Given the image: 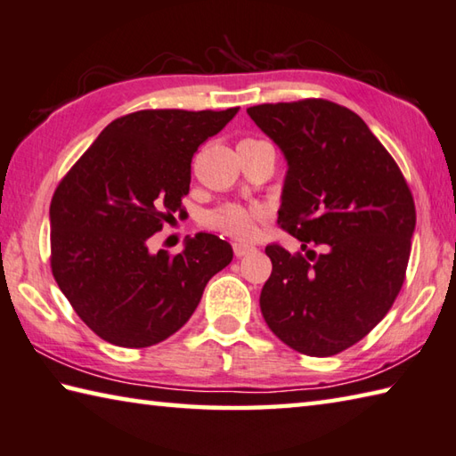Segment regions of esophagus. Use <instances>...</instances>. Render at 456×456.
Segmentation results:
<instances>
[{
    "label": "esophagus",
    "instance_id": "34e87169",
    "mask_svg": "<svg viewBox=\"0 0 456 456\" xmlns=\"http://www.w3.org/2000/svg\"><path fill=\"white\" fill-rule=\"evenodd\" d=\"M251 251H255V247L249 245V243H233L235 256H245V255H249Z\"/></svg>",
    "mask_w": 456,
    "mask_h": 456
}]
</instances>
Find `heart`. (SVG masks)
<instances>
[{
    "label": "heart",
    "mask_w": 456,
    "mask_h": 456,
    "mask_svg": "<svg viewBox=\"0 0 456 456\" xmlns=\"http://www.w3.org/2000/svg\"><path fill=\"white\" fill-rule=\"evenodd\" d=\"M259 143L256 139H243L241 145H253ZM263 211L256 209V207H245V205H221L217 209H213L211 213L205 215V225L215 231H221L229 237H237V239H247L255 235L256 231V223L261 221Z\"/></svg>",
    "instance_id": "obj_1"
}]
</instances>
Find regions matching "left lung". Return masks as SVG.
I'll return each instance as SVG.
<instances>
[{
	"label": "left lung",
	"instance_id": "8db88e82",
	"mask_svg": "<svg viewBox=\"0 0 456 456\" xmlns=\"http://www.w3.org/2000/svg\"><path fill=\"white\" fill-rule=\"evenodd\" d=\"M247 113L285 155L277 221L307 251L267 245L273 271L261 313L291 349L330 357L359 343L393 307L407 273L415 201L399 165L346 107L301 99Z\"/></svg>",
	"mask_w": 456,
	"mask_h": 456
}]
</instances>
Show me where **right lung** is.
I'll use <instances>...</instances> for the list:
<instances>
[{
  "label": "right lung",
  "mask_w": 456,
  "mask_h": 456,
  "mask_svg": "<svg viewBox=\"0 0 456 456\" xmlns=\"http://www.w3.org/2000/svg\"><path fill=\"white\" fill-rule=\"evenodd\" d=\"M225 111L143 110L111 121L57 185L52 271L79 319L103 341L142 349L185 325L209 279L233 259L217 235L185 239L177 255L149 251L183 213L191 159L235 118Z\"/></svg>",
  "instance_id": "1"
}]
</instances>
